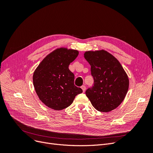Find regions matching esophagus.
<instances>
[{
  "label": "esophagus",
  "mask_w": 153,
  "mask_h": 153,
  "mask_svg": "<svg viewBox=\"0 0 153 153\" xmlns=\"http://www.w3.org/2000/svg\"><path fill=\"white\" fill-rule=\"evenodd\" d=\"M81 88H82V91H83V92H85V89H86V87H85V86L84 85H82V87H81Z\"/></svg>",
  "instance_id": "esophagus-1"
}]
</instances>
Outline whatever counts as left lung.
<instances>
[{
	"instance_id": "left-lung-1",
	"label": "left lung",
	"mask_w": 153,
	"mask_h": 153,
	"mask_svg": "<svg viewBox=\"0 0 153 153\" xmlns=\"http://www.w3.org/2000/svg\"><path fill=\"white\" fill-rule=\"evenodd\" d=\"M84 57L91 65L93 85L85 91L92 105L100 112L116 108L126 96L129 79L118 60L105 50L89 51Z\"/></svg>"
}]
</instances>
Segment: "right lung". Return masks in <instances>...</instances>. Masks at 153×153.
<instances>
[{"mask_svg": "<svg viewBox=\"0 0 153 153\" xmlns=\"http://www.w3.org/2000/svg\"><path fill=\"white\" fill-rule=\"evenodd\" d=\"M77 50L58 48L46 57L35 70L33 84L39 98L49 108L61 110L70 105L82 89L74 84L75 75L69 65Z\"/></svg>", "mask_w": 153, "mask_h": 153, "instance_id": "right-lung-1", "label": "right lung"}]
</instances>
